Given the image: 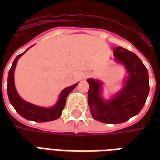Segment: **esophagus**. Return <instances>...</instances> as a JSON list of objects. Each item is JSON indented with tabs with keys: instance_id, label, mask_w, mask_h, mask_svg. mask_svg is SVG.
<instances>
[{
	"instance_id": "34e87169",
	"label": "esophagus",
	"mask_w": 160,
	"mask_h": 160,
	"mask_svg": "<svg viewBox=\"0 0 160 160\" xmlns=\"http://www.w3.org/2000/svg\"><path fill=\"white\" fill-rule=\"evenodd\" d=\"M90 75H91V73H87V74H86V75H85V78H87V77L90 76Z\"/></svg>"
}]
</instances>
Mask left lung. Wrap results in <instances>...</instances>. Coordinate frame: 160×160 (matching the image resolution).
Segmentation results:
<instances>
[{
    "mask_svg": "<svg viewBox=\"0 0 160 160\" xmlns=\"http://www.w3.org/2000/svg\"><path fill=\"white\" fill-rule=\"evenodd\" d=\"M113 55L128 73L124 87L111 100L105 101L101 96L100 82L88 79V105L95 120L118 124L127 122L142 110L149 93V77L147 68L133 52L118 46Z\"/></svg>",
    "mask_w": 160,
    "mask_h": 160,
    "instance_id": "1",
    "label": "left lung"
}]
</instances>
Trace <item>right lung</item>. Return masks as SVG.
I'll return each mask as SVG.
<instances>
[{
  "label": "right lung",
  "instance_id": "1",
  "mask_svg": "<svg viewBox=\"0 0 160 160\" xmlns=\"http://www.w3.org/2000/svg\"><path fill=\"white\" fill-rule=\"evenodd\" d=\"M26 51L16 57L12 62L11 68L9 70L8 76V96L9 101L13 108L15 109V111L22 118H26L27 120L34 121L37 122H44L56 120L57 118H59L60 116L62 115V110L64 109V106L66 104L67 97L77 87L78 83L65 88L60 94L59 100L51 108L40 107V106H37V105L30 104L28 102L23 100L16 92L13 73H14L18 60L23 54L26 53Z\"/></svg>",
  "mask_w": 160,
  "mask_h": 160
}]
</instances>
